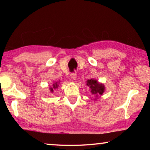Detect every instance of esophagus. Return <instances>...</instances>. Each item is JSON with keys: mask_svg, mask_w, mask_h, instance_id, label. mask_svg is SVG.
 <instances>
[{"mask_svg": "<svg viewBox=\"0 0 150 150\" xmlns=\"http://www.w3.org/2000/svg\"><path fill=\"white\" fill-rule=\"evenodd\" d=\"M70 76H71V79H72L73 80H76V76H77V74L76 73H71L70 74Z\"/></svg>", "mask_w": 150, "mask_h": 150, "instance_id": "esophagus-1", "label": "esophagus"}]
</instances>
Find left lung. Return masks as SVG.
I'll return each instance as SVG.
<instances>
[{"label":"left lung","instance_id":"left-lung-1","mask_svg":"<svg viewBox=\"0 0 150 150\" xmlns=\"http://www.w3.org/2000/svg\"><path fill=\"white\" fill-rule=\"evenodd\" d=\"M87 85L89 86L91 89L92 95H94L96 97L102 96L105 91V87L102 83H100L95 79H90L87 81Z\"/></svg>","mask_w":150,"mask_h":150}]
</instances>
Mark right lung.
<instances>
[{"label": "right lung", "instance_id": "1", "mask_svg": "<svg viewBox=\"0 0 150 150\" xmlns=\"http://www.w3.org/2000/svg\"><path fill=\"white\" fill-rule=\"evenodd\" d=\"M58 87H59L58 83H54V84H53V87H50V91L51 92H53V89H56V88H57Z\"/></svg>", "mask_w": 150, "mask_h": 150}]
</instances>
